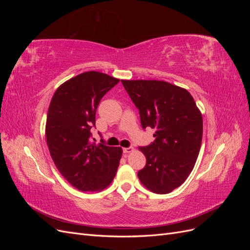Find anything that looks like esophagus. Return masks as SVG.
I'll use <instances>...</instances> for the list:
<instances>
[{
	"instance_id": "34e87169",
	"label": "esophagus",
	"mask_w": 250,
	"mask_h": 250,
	"mask_svg": "<svg viewBox=\"0 0 250 250\" xmlns=\"http://www.w3.org/2000/svg\"><path fill=\"white\" fill-rule=\"evenodd\" d=\"M133 150L132 147H128V148H123V152L126 154V153H129L131 152V151Z\"/></svg>"
}]
</instances>
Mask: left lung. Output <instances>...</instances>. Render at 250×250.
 Masks as SVG:
<instances>
[{
  "label": "left lung",
  "mask_w": 250,
  "mask_h": 250,
  "mask_svg": "<svg viewBox=\"0 0 250 250\" xmlns=\"http://www.w3.org/2000/svg\"><path fill=\"white\" fill-rule=\"evenodd\" d=\"M140 110L142 127L155 129V141L140 147L146 166L138 173L144 187L168 194L192 172L202 141V115L186 88L162 80H121Z\"/></svg>",
  "instance_id": "obj_1"
}]
</instances>
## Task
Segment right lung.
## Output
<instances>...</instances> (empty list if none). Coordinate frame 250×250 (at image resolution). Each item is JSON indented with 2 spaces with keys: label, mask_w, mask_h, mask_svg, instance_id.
<instances>
[{
  "label": "right lung",
  "mask_w": 250,
  "mask_h": 250,
  "mask_svg": "<svg viewBox=\"0 0 250 250\" xmlns=\"http://www.w3.org/2000/svg\"><path fill=\"white\" fill-rule=\"evenodd\" d=\"M120 79L107 74L81 73L60 85L52 97L47 115L46 139L53 162L74 188L98 192L116 176L122 148L92 141L90 128L102 97Z\"/></svg>",
  "instance_id": "right-lung-1"
}]
</instances>
